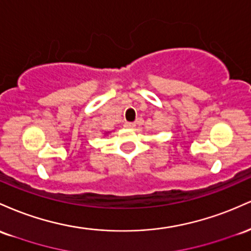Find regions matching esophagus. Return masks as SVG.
Listing matches in <instances>:
<instances>
[{
    "instance_id": "34e87169",
    "label": "esophagus",
    "mask_w": 251,
    "mask_h": 251,
    "mask_svg": "<svg viewBox=\"0 0 251 251\" xmlns=\"http://www.w3.org/2000/svg\"><path fill=\"white\" fill-rule=\"evenodd\" d=\"M125 126H126V128H134L135 123L134 122H126Z\"/></svg>"
}]
</instances>
